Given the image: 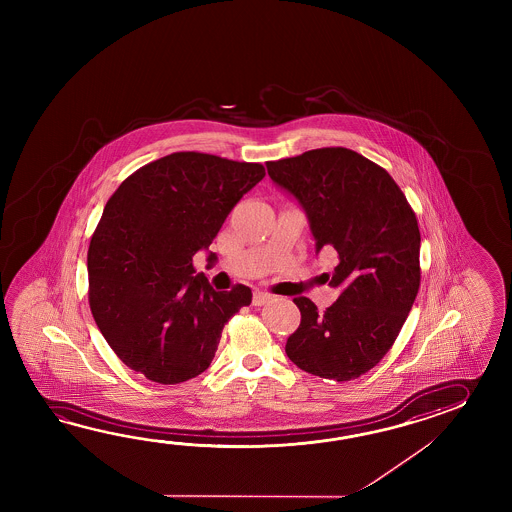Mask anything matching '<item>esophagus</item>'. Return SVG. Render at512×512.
I'll use <instances>...</instances> for the list:
<instances>
[{"label":"esophagus","mask_w":512,"mask_h":512,"mask_svg":"<svg viewBox=\"0 0 512 512\" xmlns=\"http://www.w3.org/2000/svg\"><path fill=\"white\" fill-rule=\"evenodd\" d=\"M271 298V294L256 291V293H254V296H252V305H256V307H261V305L267 304V302H269Z\"/></svg>","instance_id":"1"}]
</instances>
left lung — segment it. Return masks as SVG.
<instances>
[{
  "mask_svg": "<svg viewBox=\"0 0 512 512\" xmlns=\"http://www.w3.org/2000/svg\"><path fill=\"white\" fill-rule=\"evenodd\" d=\"M267 172L304 208L316 252L338 254L329 280L337 302L322 315L309 298H294L302 322L285 353L311 375L353 381L390 351L419 291L414 210L392 175L348 148L269 161Z\"/></svg>",
  "mask_w": 512,
  "mask_h": 512,
  "instance_id": "1",
  "label": "left lung"
}]
</instances>
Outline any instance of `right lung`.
<instances>
[{
	"label": "right lung",
	"mask_w": 512,
	"mask_h": 512,
	"mask_svg": "<svg viewBox=\"0 0 512 512\" xmlns=\"http://www.w3.org/2000/svg\"><path fill=\"white\" fill-rule=\"evenodd\" d=\"M263 177L260 163L177 152L142 166L109 197L87 251L89 307L128 368L179 384L210 366L223 327L252 293L214 291L192 258Z\"/></svg>",
	"instance_id": "right-lung-1"
}]
</instances>
